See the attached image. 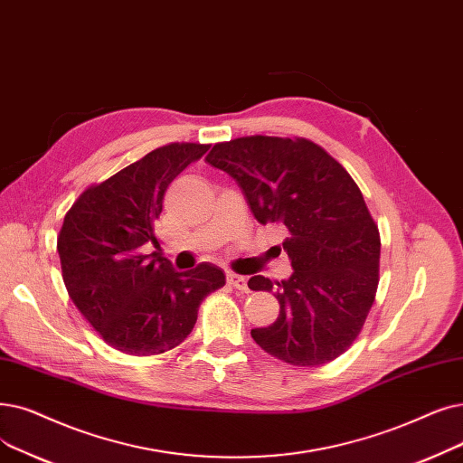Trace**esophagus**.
<instances>
[{"label": "esophagus", "mask_w": 463, "mask_h": 463, "mask_svg": "<svg viewBox=\"0 0 463 463\" xmlns=\"http://www.w3.org/2000/svg\"><path fill=\"white\" fill-rule=\"evenodd\" d=\"M227 281H229V286H232V288H234V289H238V291H244V293H248V291H250L246 276H240V274L229 272V274H227Z\"/></svg>", "instance_id": "esophagus-1"}]
</instances>
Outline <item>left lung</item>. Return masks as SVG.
Listing matches in <instances>:
<instances>
[{"label": "left lung", "mask_w": 463, "mask_h": 463, "mask_svg": "<svg viewBox=\"0 0 463 463\" xmlns=\"http://www.w3.org/2000/svg\"><path fill=\"white\" fill-rule=\"evenodd\" d=\"M206 160L236 179L260 225H284L289 279L253 276L274 291L279 314L251 329L267 354L297 367L343 355L364 329L380 272V232L357 184L307 137L246 136L212 147Z\"/></svg>", "instance_id": "8db88e82"}]
</instances>
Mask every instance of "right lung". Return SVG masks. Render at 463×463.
Returning a JSON list of instances; mask_svg holds the SVG:
<instances>
[{
  "instance_id": "1",
  "label": "right lung",
  "mask_w": 463,
  "mask_h": 463,
  "mask_svg": "<svg viewBox=\"0 0 463 463\" xmlns=\"http://www.w3.org/2000/svg\"><path fill=\"white\" fill-rule=\"evenodd\" d=\"M206 144H168L87 187L68 210L56 250L73 305L109 346L130 355H158L193 331L198 307L225 286L221 269L200 263L177 272L158 248L155 223L168 185Z\"/></svg>"
}]
</instances>
